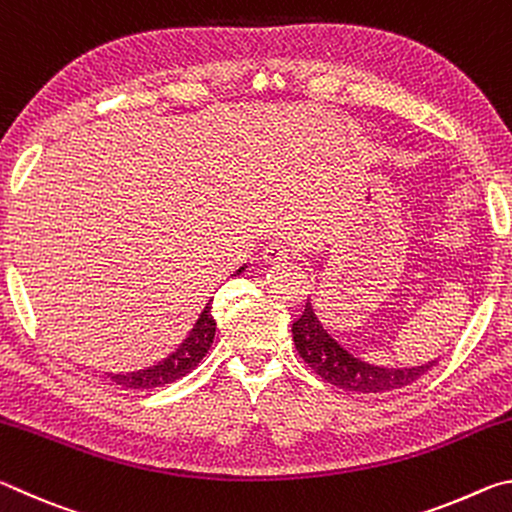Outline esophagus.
Segmentation results:
<instances>
[{
	"mask_svg": "<svg viewBox=\"0 0 512 512\" xmlns=\"http://www.w3.org/2000/svg\"><path fill=\"white\" fill-rule=\"evenodd\" d=\"M262 257L266 259L268 264H282V262H287V259L291 257V250H289V246H284L282 241H273V244H266L264 246Z\"/></svg>",
	"mask_w": 512,
	"mask_h": 512,
	"instance_id": "esophagus-1",
	"label": "esophagus"
}]
</instances>
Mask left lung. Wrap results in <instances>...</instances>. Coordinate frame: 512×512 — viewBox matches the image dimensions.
Segmentation results:
<instances>
[{
	"label": "left lung",
	"instance_id": "8db88e82",
	"mask_svg": "<svg viewBox=\"0 0 512 512\" xmlns=\"http://www.w3.org/2000/svg\"><path fill=\"white\" fill-rule=\"evenodd\" d=\"M293 343L307 366L316 372L327 384L339 386L343 391L354 393H386L395 388L409 386L415 379L436 366L438 361L424 363L418 368H379L370 363L352 357L348 350H343L327 329L318 323L314 309L307 302L302 316L293 323Z\"/></svg>",
	"mask_w": 512,
	"mask_h": 512
}]
</instances>
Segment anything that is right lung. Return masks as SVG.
Listing matches in <instances>:
<instances>
[{
    "instance_id": "obj_1",
    "label": "right lung",
    "mask_w": 512,
    "mask_h": 512,
    "mask_svg": "<svg viewBox=\"0 0 512 512\" xmlns=\"http://www.w3.org/2000/svg\"><path fill=\"white\" fill-rule=\"evenodd\" d=\"M244 271V266L239 268L237 273ZM214 332H216V323L212 318V300L207 302V307L203 309L201 318L196 320V325L185 343L180 348L160 361L158 366L146 368V370H137V372H128V375H108L115 384L124 386V388H158L164 384H171L180 377H185L187 372H192L201 359L210 350V345L214 341Z\"/></svg>"
}]
</instances>
